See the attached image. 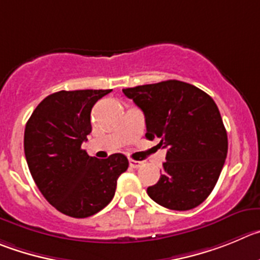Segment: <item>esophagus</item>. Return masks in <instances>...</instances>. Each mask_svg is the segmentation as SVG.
Returning a JSON list of instances; mask_svg holds the SVG:
<instances>
[{
	"label": "esophagus",
	"instance_id": "esophagus-1",
	"mask_svg": "<svg viewBox=\"0 0 260 260\" xmlns=\"http://www.w3.org/2000/svg\"><path fill=\"white\" fill-rule=\"evenodd\" d=\"M144 164V161H140V160H133V159H129V166L132 167V168H140V167Z\"/></svg>",
	"mask_w": 260,
	"mask_h": 260
}]
</instances>
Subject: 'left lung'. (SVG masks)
I'll use <instances>...</instances> for the list:
<instances>
[{
  "label": "left lung",
  "instance_id": "obj_1",
  "mask_svg": "<svg viewBox=\"0 0 260 260\" xmlns=\"http://www.w3.org/2000/svg\"><path fill=\"white\" fill-rule=\"evenodd\" d=\"M145 114L146 138L167 149L159 181L147 195L164 208L190 210L214 188L229 150L218 106L208 93L185 82L171 81L124 88Z\"/></svg>",
  "mask_w": 260,
  "mask_h": 260
}]
</instances>
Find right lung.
I'll list each match as a JSON object with an SVG mask.
<instances>
[{
	"instance_id": "add662e5",
	"label": "right lung",
	"mask_w": 260,
	"mask_h": 260,
	"mask_svg": "<svg viewBox=\"0 0 260 260\" xmlns=\"http://www.w3.org/2000/svg\"><path fill=\"white\" fill-rule=\"evenodd\" d=\"M109 92H55L41 101L26 122L24 152L31 177L46 200L69 217L87 218L104 209L128 168L123 154L100 160L82 149L92 131V108Z\"/></svg>"
}]
</instances>
